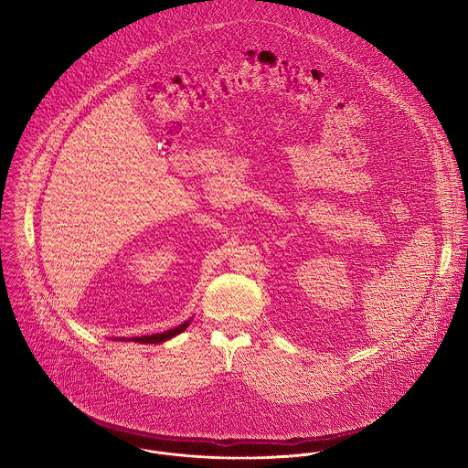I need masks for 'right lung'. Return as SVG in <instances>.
Listing matches in <instances>:
<instances>
[{
    "label": "right lung",
    "mask_w": 468,
    "mask_h": 468,
    "mask_svg": "<svg viewBox=\"0 0 468 468\" xmlns=\"http://www.w3.org/2000/svg\"><path fill=\"white\" fill-rule=\"evenodd\" d=\"M191 321H193V319L186 321L184 324H180V326H176V328H173V330L162 332V334L144 335V336H133V338L117 336V338H113V340H122V342H124V340H130V342H140V344H162V342H165V340H169V338H173V336L182 334L184 330H187V326L191 324Z\"/></svg>",
    "instance_id": "right-lung-1"
}]
</instances>
